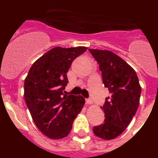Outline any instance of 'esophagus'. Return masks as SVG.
I'll return each instance as SVG.
<instances>
[{"label":"esophagus","instance_id":"1","mask_svg":"<svg viewBox=\"0 0 158 158\" xmlns=\"http://www.w3.org/2000/svg\"><path fill=\"white\" fill-rule=\"evenodd\" d=\"M85 103H86V104H93V101H92L91 99H86Z\"/></svg>","mask_w":158,"mask_h":158}]
</instances>
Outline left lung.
I'll return each mask as SVG.
<instances>
[{
  "mask_svg": "<svg viewBox=\"0 0 158 158\" xmlns=\"http://www.w3.org/2000/svg\"><path fill=\"white\" fill-rule=\"evenodd\" d=\"M99 64L102 79L110 96L105 99L101 109L104 122L93 127L100 139L110 140L125 131L139 105L141 86L136 72L123 59L109 51L89 49Z\"/></svg>",
  "mask_w": 158,
  "mask_h": 158,
  "instance_id": "8db88e82",
  "label": "left lung"
}]
</instances>
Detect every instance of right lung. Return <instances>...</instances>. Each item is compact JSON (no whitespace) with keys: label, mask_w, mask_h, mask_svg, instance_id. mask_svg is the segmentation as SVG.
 <instances>
[{"label":"right lung","mask_w":158,"mask_h":158,"mask_svg":"<svg viewBox=\"0 0 158 158\" xmlns=\"http://www.w3.org/2000/svg\"><path fill=\"white\" fill-rule=\"evenodd\" d=\"M86 50L85 47H54L33 63L25 78L24 100L32 119L50 139L69 135L85 103L80 95L66 96L64 89L73 61Z\"/></svg>","instance_id":"1"}]
</instances>
